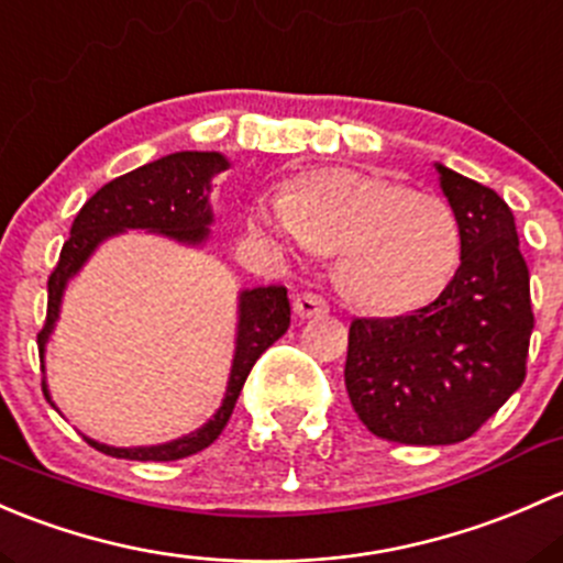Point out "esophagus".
Returning <instances> with one entry per match:
<instances>
[{
    "label": "esophagus",
    "instance_id": "34e87169",
    "mask_svg": "<svg viewBox=\"0 0 563 563\" xmlns=\"http://www.w3.org/2000/svg\"><path fill=\"white\" fill-rule=\"evenodd\" d=\"M292 311L298 317H303V320H309V317H322L328 314V300L317 292H300L295 295Z\"/></svg>",
    "mask_w": 563,
    "mask_h": 563
}]
</instances>
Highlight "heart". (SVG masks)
<instances>
[{
	"label": "heart",
	"mask_w": 563,
	"mask_h": 563,
	"mask_svg": "<svg viewBox=\"0 0 563 563\" xmlns=\"http://www.w3.org/2000/svg\"><path fill=\"white\" fill-rule=\"evenodd\" d=\"M246 224L282 254H335L341 292L376 314L431 303L461 257L448 200L350 167L306 173L284 197L257 195Z\"/></svg>",
	"instance_id": "heart-1"
}]
</instances>
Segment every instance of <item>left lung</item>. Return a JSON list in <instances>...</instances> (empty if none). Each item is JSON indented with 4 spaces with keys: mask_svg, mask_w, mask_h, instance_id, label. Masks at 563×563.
Returning a JSON list of instances; mask_svg holds the SVG:
<instances>
[{
    "mask_svg": "<svg viewBox=\"0 0 563 563\" xmlns=\"http://www.w3.org/2000/svg\"><path fill=\"white\" fill-rule=\"evenodd\" d=\"M461 228V265L433 303L350 328L346 393L374 437L455 444L523 385L534 330L529 265L494 189L433 162Z\"/></svg>",
    "mask_w": 563,
    "mask_h": 563,
    "instance_id": "left-lung-1",
    "label": "left lung"
}]
</instances>
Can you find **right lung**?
<instances>
[{
    "label": "right lung",
    "mask_w": 563,
    "mask_h": 563,
    "mask_svg": "<svg viewBox=\"0 0 563 563\" xmlns=\"http://www.w3.org/2000/svg\"><path fill=\"white\" fill-rule=\"evenodd\" d=\"M233 162L222 152H176L146 162L124 176L113 178L106 187L97 189L86 200L69 228V239L62 246L59 265L48 279V317L40 330V363L45 371V352L59 322L62 303L69 282L84 271V265L95 257L97 249L110 239H119L126 230L162 235V239L181 243L189 249H202L211 239L213 208L211 192L213 178L230 170ZM289 328V300L284 287H243L239 289V311H235V350L230 363L228 387L219 409L195 431L159 444H137V448H113L86 437L95 450L110 457L126 461H178L206 450L217 442L222 428L233 415L241 387L246 382L257 357L282 339ZM43 393L54 409H59L51 398L48 379L43 376Z\"/></svg>",
    "instance_id": "add662e5"
}]
</instances>
